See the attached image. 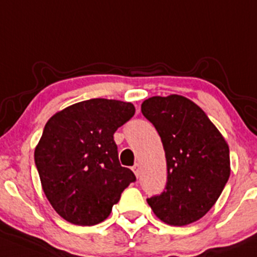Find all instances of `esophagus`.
Returning a JSON list of instances; mask_svg holds the SVG:
<instances>
[{"label":"esophagus","instance_id":"1","mask_svg":"<svg viewBox=\"0 0 257 257\" xmlns=\"http://www.w3.org/2000/svg\"><path fill=\"white\" fill-rule=\"evenodd\" d=\"M133 172L135 173L136 177H139V175H140V165H139V164H135V165H134Z\"/></svg>","mask_w":257,"mask_h":257}]
</instances>
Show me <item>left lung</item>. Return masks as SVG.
Here are the masks:
<instances>
[{
  "label": "left lung",
  "mask_w": 257,
  "mask_h": 257,
  "mask_svg": "<svg viewBox=\"0 0 257 257\" xmlns=\"http://www.w3.org/2000/svg\"><path fill=\"white\" fill-rule=\"evenodd\" d=\"M141 112L154 124L167 158L165 190L148 198L158 218L185 226L204 216L229 178V149L203 109L177 94L151 97Z\"/></svg>",
  "instance_id": "left-lung-1"
}]
</instances>
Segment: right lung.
Segmentation results:
<instances>
[{"mask_svg": "<svg viewBox=\"0 0 257 257\" xmlns=\"http://www.w3.org/2000/svg\"><path fill=\"white\" fill-rule=\"evenodd\" d=\"M135 114L133 103L93 98L67 107L44 127L35 165L46 198L65 221L93 226L109 216L136 177L121 167L113 134Z\"/></svg>", "mask_w": 257, "mask_h": 257, "instance_id": "add662e5", "label": "right lung"}]
</instances>
